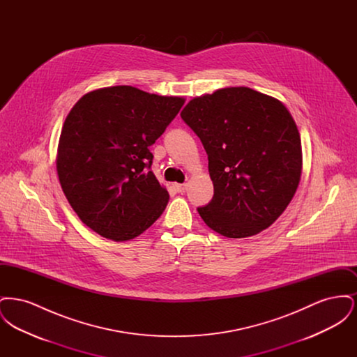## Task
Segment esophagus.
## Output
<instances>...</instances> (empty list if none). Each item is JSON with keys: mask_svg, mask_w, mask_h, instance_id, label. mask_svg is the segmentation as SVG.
Returning a JSON list of instances; mask_svg holds the SVG:
<instances>
[{"mask_svg": "<svg viewBox=\"0 0 357 357\" xmlns=\"http://www.w3.org/2000/svg\"><path fill=\"white\" fill-rule=\"evenodd\" d=\"M174 187H175V190H176L178 192H185L187 190L186 183H182V185H181V183H175Z\"/></svg>", "mask_w": 357, "mask_h": 357, "instance_id": "34e87169", "label": "esophagus"}]
</instances>
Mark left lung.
<instances>
[{
  "instance_id": "obj_1",
  "label": "left lung",
  "mask_w": 357,
  "mask_h": 357,
  "mask_svg": "<svg viewBox=\"0 0 357 357\" xmlns=\"http://www.w3.org/2000/svg\"><path fill=\"white\" fill-rule=\"evenodd\" d=\"M181 116L208 156L214 197L198 207L204 223L227 238L268 229L301 179V139L288 108L252 88L229 86L191 99Z\"/></svg>"
}]
</instances>
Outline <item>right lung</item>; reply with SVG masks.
<instances>
[{"mask_svg":"<svg viewBox=\"0 0 357 357\" xmlns=\"http://www.w3.org/2000/svg\"><path fill=\"white\" fill-rule=\"evenodd\" d=\"M183 104L179 96L116 85L85 93L69 111L57 175L75 213L99 236L134 239L165 211L169 192L150 170L149 147Z\"/></svg>","mask_w":357,"mask_h":357,"instance_id":"add662e5","label":"right lung"}]
</instances>
